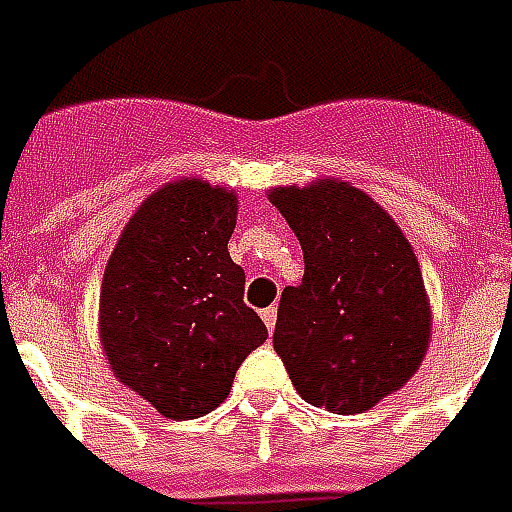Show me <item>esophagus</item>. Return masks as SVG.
<instances>
[{"instance_id":"esophagus-1","label":"esophagus","mask_w":512,"mask_h":512,"mask_svg":"<svg viewBox=\"0 0 512 512\" xmlns=\"http://www.w3.org/2000/svg\"><path fill=\"white\" fill-rule=\"evenodd\" d=\"M262 320H264V325H267V331L273 333L275 320H278V308H275V306L264 308V311H262Z\"/></svg>"}]
</instances>
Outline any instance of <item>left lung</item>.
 I'll use <instances>...</instances> for the list:
<instances>
[{
    "label": "left lung",
    "instance_id": "left-lung-1",
    "mask_svg": "<svg viewBox=\"0 0 512 512\" xmlns=\"http://www.w3.org/2000/svg\"><path fill=\"white\" fill-rule=\"evenodd\" d=\"M270 204L303 248L273 347L314 408L364 413L405 386L430 342V303L411 242L366 192L336 179L275 187Z\"/></svg>",
    "mask_w": 512,
    "mask_h": 512
}]
</instances>
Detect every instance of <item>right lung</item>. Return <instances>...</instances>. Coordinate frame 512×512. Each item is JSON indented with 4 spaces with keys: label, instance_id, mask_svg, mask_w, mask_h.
I'll return each instance as SVG.
<instances>
[{
    "label": "right lung",
    "instance_id": "obj_1",
    "mask_svg": "<svg viewBox=\"0 0 512 512\" xmlns=\"http://www.w3.org/2000/svg\"><path fill=\"white\" fill-rule=\"evenodd\" d=\"M234 226V192L173 181L134 212L104 270L99 333L112 372L176 422L215 411L267 339L228 256Z\"/></svg>",
    "mask_w": 512,
    "mask_h": 512
}]
</instances>
